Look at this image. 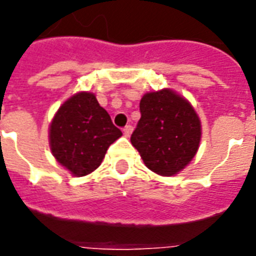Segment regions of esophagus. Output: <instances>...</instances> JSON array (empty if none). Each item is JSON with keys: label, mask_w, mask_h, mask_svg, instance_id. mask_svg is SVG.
Masks as SVG:
<instances>
[{"label": "esophagus", "mask_w": 256, "mask_h": 256, "mask_svg": "<svg viewBox=\"0 0 256 256\" xmlns=\"http://www.w3.org/2000/svg\"><path fill=\"white\" fill-rule=\"evenodd\" d=\"M132 128L128 124V126H126V128H124V136H126V138H128V136H132Z\"/></svg>", "instance_id": "esophagus-1"}]
</instances>
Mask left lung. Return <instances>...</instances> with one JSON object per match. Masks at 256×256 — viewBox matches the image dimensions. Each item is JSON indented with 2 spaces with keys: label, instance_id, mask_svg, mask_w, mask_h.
Listing matches in <instances>:
<instances>
[{
  "label": "left lung",
  "instance_id": "left-lung-1",
  "mask_svg": "<svg viewBox=\"0 0 256 256\" xmlns=\"http://www.w3.org/2000/svg\"><path fill=\"white\" fill-rule=\"evenodd\" d=\"M140 110L132 144L156 174L176 175L192 160L200 144L202 124L195 108L176 92L162 88L146 92Z\"/></svg>",
  "mask_w": 256,
  "mask_h": 256
}]
</instances>
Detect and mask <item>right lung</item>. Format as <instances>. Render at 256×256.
<instances>
[{"instance_id": "1", "label": "right lung", "mask_w": 256, "mask_h": 256, "mask_svg": "<svg viewBox=\"0 0 256 256\" xmlns=\"http://www.w3.org/2000/svg\"><path fill=\"white\" fill-rule=\"evenodd\" d=\"M120 136L108 112L88 92L66 100L49 126L52 154L74 176H85L100 168L108 146Z\"/></svg>"}]
</instances>
